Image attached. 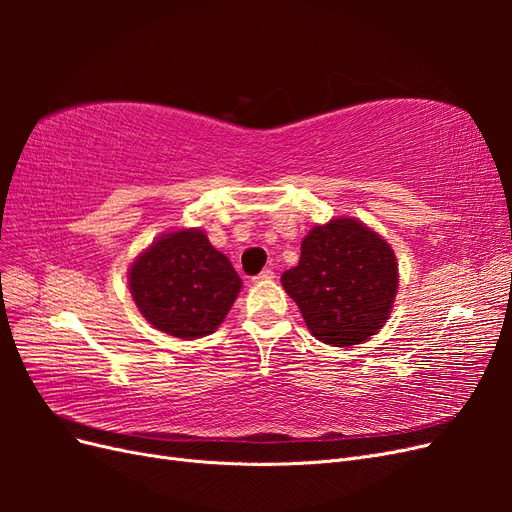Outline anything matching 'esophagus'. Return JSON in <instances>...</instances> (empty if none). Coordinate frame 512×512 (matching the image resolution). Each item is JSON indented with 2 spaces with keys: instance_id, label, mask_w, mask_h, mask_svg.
Instances as JSON below:
<instances>
[{
  "instance_id": "34e87169",
  "label": "esophagus",
  "mask_w": 512,
  "mask_h": 512,
  "mask_svg": "<svg viewBox=\"0 0 512 512\" xmlns=\"http://www.w3.org/2000/svg\"><path fill=\"white\" fill-rule=\"evenodd\" d=\"M275 277V273L271 271V269H265V271H260L256 277H254V282H271Z\"/></svg>"
}]
</instances>
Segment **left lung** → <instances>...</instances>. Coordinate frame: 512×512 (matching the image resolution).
<instances>
[{
    "label": "left lung",
    "instance_id": "obj_1",
    "mask_svg": "<svg viewBox=\"0 0 512 512\" xmlns=\"http://www.w3.org/2000/svg\"><path fill=\"white\" fill-rule=\"evenodd\" d=\"M282 286L324 344L354 346L376 335L397 292L393 250L356 220H333L309 230L297 267Z\"/></svg>",
    "mask_w": 512,
    "mask_h": 512
}]
</instances>
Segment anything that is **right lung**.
<instances>
[{
  "mask_svg": "<svg viewBox=\"0 0 512 512\" xmlns=\"http://www.w3.org/2000/svg\"><path fill=\"white\" fill-rule=\"evenodd\" d=\"M132 297L153 327L196 339L213 333L235 303L241 277L203 230L170 232L130 269Z\"/></svg>",
  "mask_w": 512,
  "mask_h": 512,
  "instance_id": "1",
  "label": "right lung"
}]
</instances>
